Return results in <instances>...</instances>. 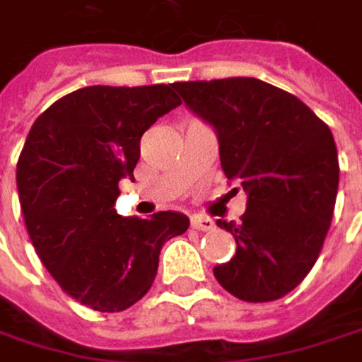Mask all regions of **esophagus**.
<instances>
[{
  "instance_id": "esophagus-1",
  "label": "esophagus",
  "mask_w": 362,
  "mask_h": 362,
  "mask_svg": "<svg viewBox=\"0 0 362 362\" xmlns=\"http://www.w3.org/2000/svg\"><path fill=\"white\" fill-rule=\"evenodd\" d=\"M190 224H192V228H197L201 233H209V230L216 228V222L211 218H205V216H192Z\"/></svg>"
}]
</instances>
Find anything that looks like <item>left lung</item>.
<instances>
[{"label": "left lung", "mask_w": 362, "mask_h": 362, "mask_svg": "<svg viewBox=\"0 0 362 362\" xmlns=\"http://www.w3.org/2000/svg\"><path fill=\"white\" fill-rule=\"evenodd\" d=\"M218 134L220 163L247 192L241 222L218 220L237 241L218 283L243 302H272L315 266L331 226L339 163L331 129L293 94L253 77L174 83ZM237 190V188H235Z\"/></svg>", "instance_id": "obj_1"}]
</instances>
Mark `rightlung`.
Instances as JSON below:
<instances>
[{"instance_id": "right-lung-1", "label": "right lung", "mask_w": 362, "mask_h": 362, "mask_svg": "<svg viewBox=\"0 0 362 362\" xmlns=\"http://www.w3.org/2000/svg\"><path fill=\"white\" fill-rule=\"evenodd\" d=\"M182 100L170 86H90L33 123L16 165L29 237L60 289L98 313H121L153 285L165 241L190 220L115 209L119 180H134L142 134Z\"/></svg>"}]
</instances>
